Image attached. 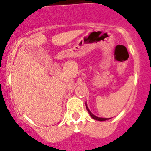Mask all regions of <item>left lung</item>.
I'll use <instances>...</instances> for the list:
<instances>
[{"label":"left lung","instance_id":"obj_1","mask_svg":"<svg viewBox=\"0 0 151 151\" xmlns=\"http://www.w3.org/2000/svg\"><path fill=\"white\" fill-rule=\"evenodd\" d=\"M85 106H86V109H87V110L88 111L89 114H90V116H91L92 119H95V120H97V121H105V120H107V119H110L111 118H102V117H97L95 115H94L93 113H91V112L90 111V110L88 109V105L87 104H86V102H85Z\"/></svg>","mask_w":151,"mask_h":151}]
</instances>
